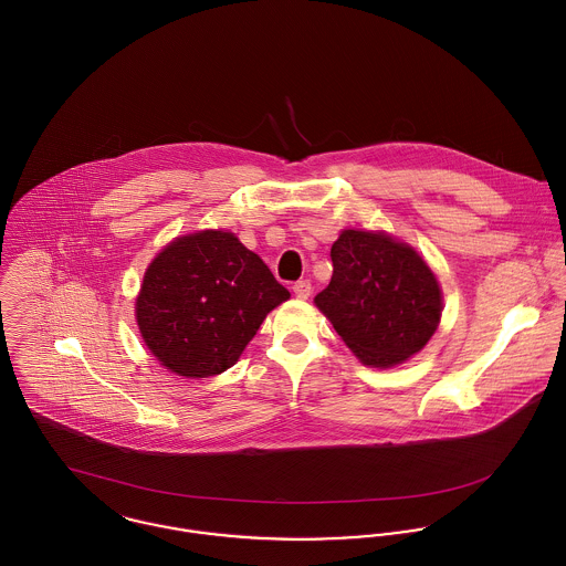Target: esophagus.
<instances>
[{"label":"esophagus","instance_id":"esophagus-1","mask_svg":"<svg viewBox=\"0 0 566 566\" xmlns=\"http://www.w3.org/2000/svg\"><path fill=\"white\" fill-rule=\"evenodd\" d=\"M292 290H294L296 298H303V301H305V298H310V294H312V283H310L307 279H303V281H296Z\"/></svg>","mask_w":566,"mask_h":566}]
</instances>
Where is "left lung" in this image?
Masks as SVG:
<instances>
[{"mask_svg": "<svg viewBox=\"0 0 566 566\" xmlns=\"http://www.w3.org/2000/svg\"><path fill=\"white\" fill-rule=\"evenodd\" d=\"M332 263V281L314 301L365 365L392 367L423 349L441 318V292L412 248L345 230Z\"/></svg>", "mask_w": 566, "mask_h": 566, "instance_id": "obj_1", "label": "left lung"}]
</instances>
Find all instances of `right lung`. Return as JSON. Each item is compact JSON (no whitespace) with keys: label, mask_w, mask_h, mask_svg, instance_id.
Returning <instances> with one entry per match:
<instances>
[{"label":"right lung","mask_w":566,"mask_h":566,"mask_svg":"<svg viewBox=\"0 0 566 566\" xmlns=\"http://www.w3.org/2000/svg\"><path fill=\"white\" fill-rule=\"evenodd\" d=\"M287 298L270 268L234 234L203 230L176 239L154 259L136 318L160 365L178 376H217Z\"/></svg>","instance_id":"right-lung-1"}]
</instances>
